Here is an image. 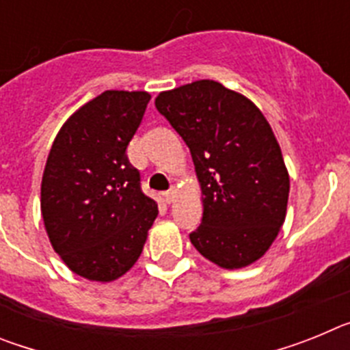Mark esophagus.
Wrapping results in <instances>:
<instances>
[{"label":"esophagus","mask_w":350,"mask_h":350,"mask_svg":"<svg viewBox=\"0 0 350 350\" xmlns=\"http://www.w3.org/2000/svg\"><path fill=\"white\" fill-rule=\"evenodd\" d=\"M175 193H177V191L173 189V187H172V189H168V191H166V193H165V200H166V202H168V203H172L173 200H175Z\"/></svg>","instance_id":"34e87169"}]
</instances>
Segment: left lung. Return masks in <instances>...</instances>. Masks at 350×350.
<instances>
[{"label": "left lung", "instance_id": "1", "mask_svg": "<svg viewBox=\"0 0 350 350\" xmlns=\"http://www.w3.org/2000/svg\"><path fill=\"white\" fill-rule=\"evenodd\" d=\"M156 108L189 147L203 194L189 234L228 270L261 258L284 224L289 175L268 120L245 96L213 80L161 92Z\"/></svg>", "mask_w": 350, "mask_h": 350}]
</instances>
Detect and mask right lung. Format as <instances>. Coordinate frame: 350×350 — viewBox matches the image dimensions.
I'll return each mask as SVG.
<instances>
[{"label": "right lung", "instance_id": "obj_1", "mask_svg": "<svg viewBox=\"0 0 350 350\" xmlns=\"http://www.w3.org/2000/svg\"><path fill=\"white\" fill-rule=\"evenodd\" d=\"M150 94L105 91L57 133L42 178V215L51 243L71 271L119 279L140 258L157 203L142 191L128 159Z\"/></svg>", "mask_w": 350, "mask_h": 350}]
</instances>
